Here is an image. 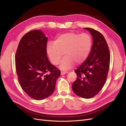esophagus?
Masks as SVG:
<instances>
[{
  "label": "esophagus",
  "instance_id": "34e87169",
  "mask_svg": "<svg viewBox=\"0 0 126 126\" xmlns=\"http://www.w3.org/2000/svg\"><path fill=\"white\" fill-rule=\"evenodd\" d=\"M67 73H68L67 71H61V74L64 75V74Z\"/></svg>",
  "mask_w": 126,
  "mask_h": 126
}]
</instances>
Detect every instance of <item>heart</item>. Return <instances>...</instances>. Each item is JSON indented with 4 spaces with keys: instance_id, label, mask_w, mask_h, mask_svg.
<instances>
[{
    "instance_id": "b5f03b06",
    "label": "heart",
    "mask_w": 126,
    "mask_h": 126,
    "mask_svg": "<svg viewBox=\"0 0 126 126\" xmlns=\"http://www.w3.org/2000/svg\"><path fill=\"white\" fill-rule=\"evenodd\" d=\"M92 46V38L86 33L79 34L67 32L56 36L54 42H48L46 50L53 64L56 65L64 54L60 67L63 70L70 68L75 63L83 62L88 56Z\"/></svg>"
}]
</instances>
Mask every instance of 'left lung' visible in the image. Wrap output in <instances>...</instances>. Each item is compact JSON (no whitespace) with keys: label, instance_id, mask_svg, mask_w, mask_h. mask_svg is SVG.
I'll return each mask as SVG.
<instances>
[{"label":"left lung","instance_id":"1","mask_svg":"<svg viewBox=\"0 0 126 126\" xmlns=\"http://www.w3.org/2000/svg\"><path fill=\"white\" fill-rule=\"evenodd\" d=\"M85 29L92 34L93 43L87 58L75 70L77 79L73 83L72 90L78 96L91 98L98 94L106 82L110 54L102 34L92 28Z\"/></svg>","mask_w":126,"mask_h":126}]
</instances>
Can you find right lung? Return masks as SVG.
<instances>
[{"instance_id": "1", "label": "right lung", "mask_w": 126, "mask_h": 126, "mask_svg": "<svg viewBox=\"0 0 126 126\" xmlns=\"http://www.w3.org/2000/svg\"><path fill=\"white\" fill-rule=\"evenodd\" d=\"M47 38L40 30L27 33L20 40L15 55L20 86L31 98L42 100L53 93L61 72L47 56Z\"/></svg>"}]
</instances>
